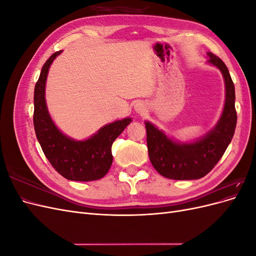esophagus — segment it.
<instances>
[{"label":"esophagus","mask_w":256,"mask_h":256,"mask_svg":"<svg viewBox=\"0 0 256 256\" xmlns=\"http://www.w3.org/2000/svg\"><path fill=\"white\" fill-rule=\"evenodd\" d=\"M134 110H136V112L138 113V114H144L147 109H146V106H145L144 102H136V104H134Z\"/></svg>","instance_id":"esophagus-1"}]
</instances>
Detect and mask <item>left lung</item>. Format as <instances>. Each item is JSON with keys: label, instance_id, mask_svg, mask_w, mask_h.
<instances>
[{"label": "left lung", "instance_id": "left-lung-1", "mask_svg": "<svg viewBox=\"0 0 256 256\" xmlns=\"http://www.w3.org/2000/svg\"><path fill=\"white\" fill-rule=\"evenodd\" d=\"M207 63L219 69L226 84V102L214 127L196 141L180 142L145 120L152 164L170 180H192L204 177L218 164L234 136L237 122L234 83L222 60L212 52H207Z\"/></svg>", "mask_w": 256, "mask_h": 256}]
</instances>
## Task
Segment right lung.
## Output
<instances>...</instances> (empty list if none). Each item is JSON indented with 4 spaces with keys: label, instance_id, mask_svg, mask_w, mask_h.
I'll return each mask as SVG.
<instances>
[{
    "label": "right lung",
    "instance_id": "right-lung-1",
    "mask_svg": "<svg viewBox=\"0 0 256 256\" xmlns=\"http://www.w3.org/2000/svg\"><path fill=\"white\" fill-rule=\"evenodd\" d=\"M63 50L53 53L44 64L34 90V129L46 157L56 171L68 180L92 182L109 171L113 156L111 147L129 124L126 118L106 124L85 140L64 134L53 122L46 102V82L53 60Z\"/></svg>",
    "mask_w": 256,
    "mask_h": 256
}]
</instances>
